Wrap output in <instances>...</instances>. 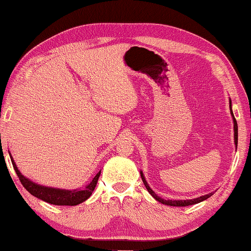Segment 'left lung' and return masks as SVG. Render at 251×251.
Here are the masks:
<instances>
[{"label":"left lung","instance_id":"8db88e82","mask_svg":"<svg viewBox=\"0 0 251 251\" xmlns=\"http://www.w3.org/2000/svg\"><path fill=\"white\" fill-rule=\"evenodd\" d=\"M230 109H231V101H230ZM231 114H232V118H233V130H235V144L237 145L238 143V126H237V121H236L235 117H233V113L231 111ZM140 176H142V180H143V183H144V186L147 187L148 192L150 193L151 195H152L153 198L157 200V201L164 203V205H168V206H189V205H194V203H198V202H201L203 200H206L207 198H210L211 195H213V193H210V194H206V195H202V197L200 198H197V199H191V200H164L162 199V198H159L158 195L156 194L155 192L152 191V189L149 187V184L147 182V180H145L144 175H143V173L140 172Z\"/></svg>","mask_w":251,"mask_h":251}]
</instances>
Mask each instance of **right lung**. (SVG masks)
Instances as JSON below:
<instances>
[{
  "instance_id": "add662e5",
  "label": "right lung",
  "mask_w": 251,
  "mask_h": 251,
  "mask_svg": "<svg viewBox=\"0 0 251 251\" xmlns=\"http://www.w3.org/2000/svg\"><path fill=\"white\" fill-rule=\"evenodd\" d=\"M10 159H12L14 170H15L19 180H20V182L23 183L25 188L31 193L32 195H34L35 198L41 199L43 201L52 203V205L75 206L85 201V200L92 195V193L94 192L96 183H98V180L101 174V172H99L95 177L92 180V182L88 184L84 189H82V191H65V189L50 188V187H44V186H40V184L32 182L31 180L25 177V176L19 172L18 167H16L15 163H14L13 158Z\"/></svg>"
}]
</instances>
